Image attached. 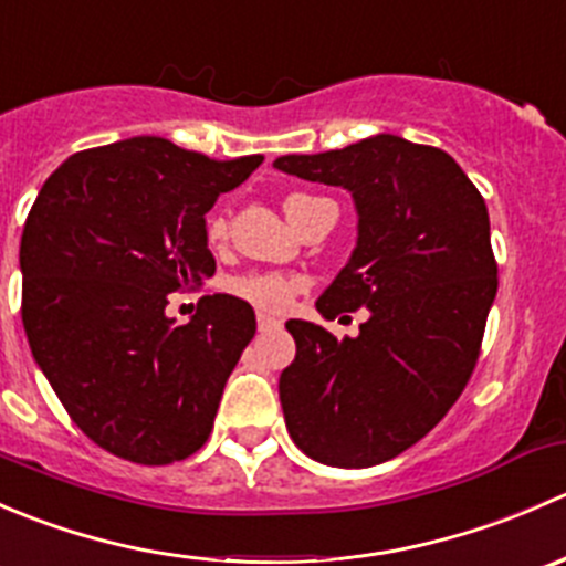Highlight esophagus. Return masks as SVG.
<instances>
[{
  "label": "esophagus",
  "mask_w": 566,
  "mask_h": 566,
  "mask_svg": "<svg viewBox=\"0 0 566 566\" xmlns=\"http://www.w3.org/2000/svg\"><path fill=\"white\" fill-rule=\"evenodd\" d=\"M256 328H260L262 334H265V331H276V328H282V319L268 317V315H256Z\"/></svg>",
  "instance_id": "1"
}]
</instances>
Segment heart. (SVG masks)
Returning <instances> with one entry per match:
<instances>
[{
    "label": "heart",
    "instance_id": "b5f03b06",
    "mask_svg": "<svg viewBox=\"0 0 566 566\" xmlns=\"http://www.w3.org/2000/svg\"><path fill=\"white\" fill-rule=\"evenodd\" d=\"M298 199H306V197L304 193H293V197L284 202V208H290V205L298 202ZM205 238H208L210 247H219V243L227 238V221L221 219V216H210L208 227H205ZM304 287H306L304 279L284 276V273H276V271H251L227 282V290H230L232 295H238V298H243L247 304L256 306L260 312H273V315L287 312L290 304H293L295 293H301Z\"/></svg>",
    "mask_w": 566,
    "mask_h": 566
}]
</instances>
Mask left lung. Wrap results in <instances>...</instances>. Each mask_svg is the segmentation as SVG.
<instances>
[{
	"label": "left lung",
	"instance_id": "left-lung-1",
	"mask_svg": "<svg viewBox=\"0 0 566 566\" xmlns=\"http://www.w3.org/2000/svg\"><path fill=\"white\" fill-rule=\"evenodd\" d=\"M273 167L353 197L356 249L315 306L325 319L369 312L345 339L287 323L295 361L279 399L290 438L325 465H378L421 441L476 367L499 290L488 205L449 153L394 134Z\"/></svg>",
	"mask_w": 566,
	"mask_h": 566
}]
</instances>
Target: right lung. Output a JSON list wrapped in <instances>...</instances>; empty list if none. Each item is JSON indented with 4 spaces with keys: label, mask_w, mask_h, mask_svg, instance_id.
Returning a JSON list of instances; mask_svg holds the SVG:
<instances>
[{
    "label": "right lung",
    "mask_w": 566,
    "mask_h": 566,
    "mask_svg": "<svg viewBox=\"0 0 566 566\" xmlns=\"http://www.w3.org/2000/svg\"><path fill=\"white\" fill-rule=\"evenodd\" d=\"M260 164L130 136L76 153L40 188L21 235L27 339L106 452L167 465L208 441L254 310L224 293L205 295L186 325L164 310L169 293L213 276L205 213Z\"/></svg>",
    "instance_id": "add662e5"
}]
</instances>
